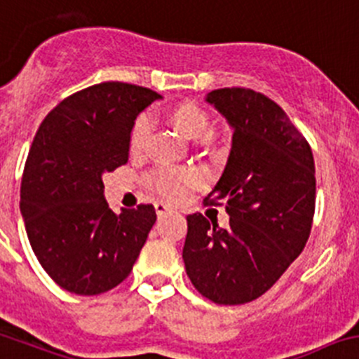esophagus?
I'll return each instance as SVG.
<instances>
[{
  "mask_svg": "<svg viewBox=\"0 0 359 359\" xmlns=\"http://www.w3.org/2000/svg\"><path fill=\"white\" fill-rule=\"evenodd\" d=\"M155 211H156V215H158V217H162V215L169 213L170 206H167V204H163V203H155Z\"/></svg>",
  "mask_w": 359,
  "mask_h": 359,
  "instance_id": "obj_1",
  "label": "esophagus"
}]
</instances>
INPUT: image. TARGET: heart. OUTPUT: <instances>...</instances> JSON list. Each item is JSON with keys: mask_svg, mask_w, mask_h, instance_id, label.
Masks as SVG:
<instances>
[{"mask_svg": "<svg viewBox=\"0 0 359 359\" xmlns=\"http://www.w3.org/2000/svg\"><path fill=\"white\" fill-rule=\"evenodd\" d=\"M170 125L176 126L189 139H204L211 130L210 114L192 102L174 105L167 114ZM151 135V119L149 116L141 114L135 119L130 134L132 153H141L148 146ZM148 183L156 196L162 199L177 203L185 199L187 194L199 185V177L190 169H158L149 174Z\"/></svg>", "mask_w": 359, "mask_h": 359, "instance_id": "b5f03b06", "label": "heart"}]
</instances>
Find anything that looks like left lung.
<instances>
[{"instance_id":"obj_1","label":"left lung","mask_w":359,"mask_h":359,"mask_svg":"<svg viewBox=\"0 0 359 359\" xmlns=\"http://www.w3.org/2000/svg\"><path fill=\"white\" fill-rule=\"evenodd\" d=\"M206 100L234 128L224 174L204 199L225 204L229 224L189 215L183 261L204 298L243 305L273 287L305 248L316 211V165L309 141L266 95L222 88Z\"/></svg>"}]
</instances>
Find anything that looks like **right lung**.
Wrapping results in <instances>:
<instances>
[{"label": "right lung", "mask_w": 359, "mask_h": 359, "mask_svg": "<svg viewBox=\"0 0 359 359\" xmlns=\"http://www.w3.org/2000/svg\"><path fill=\"white\" fill-rule=\"evenodd\" d=\"M158 98L135 84H95L60 102L33 139L20 213L36 259L65 291H111L144 247L156 220L153 204L114 213L102 177L128 162L135 118Z\"/></svg>", "instance_id": "1"}]
</instances>
